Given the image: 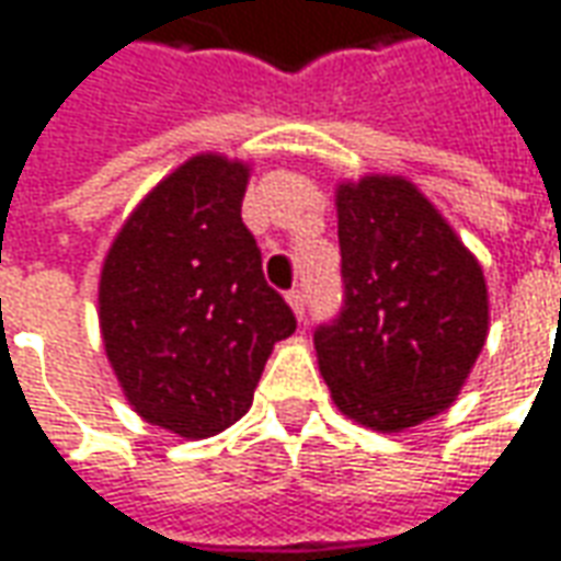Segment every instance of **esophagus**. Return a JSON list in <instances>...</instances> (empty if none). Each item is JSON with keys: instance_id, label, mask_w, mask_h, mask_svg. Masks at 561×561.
I'll use <instances>...</instances> for the list:
<instances>
[{"instance_id": "esophagus-1", "label": "esophagus", "mask_w": 561, "mask_h": 561, "mask_svg": "<svg viewBox=\"0 0 561 561\" xmlns=\"http://www.w3.org/2000/svg\"><path fill=\"white\" fill-rule=\"evenodd\" d=\"M287 302H289V308H293V314L302 320L305 318V296H302V289H289Z\"/></svg>"}]
</instances>
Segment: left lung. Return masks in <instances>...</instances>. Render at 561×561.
I'll return each instance as SVG.
<instances>
[{
	"mask_svg": "<svg viewBox=\"0 0 561 561\" xmlns=\"http://www.w3.org/2000/svg\"><path fill=\"white\" fill-rule=\"evenodd\" d=\"M345 305L314 332L339 412L400 434L449 409L489 335L480 259L419 185L366 173L335 188Z\"/></svg>",
	"mask_w": 561,
	"mask_h": 561,
	"instance_id": "obj_1",
	"label": "left lung"
}]
</instances>
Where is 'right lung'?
Instances as JSON below:
<instances>
[{
    "instance_id": "add662e5",
    "label": "right lung",
    "mask_w": 561,
    "mask_h": 561,
    "mask_svg": "<svg viewBox=\"0 0 561 561\" xmlns=\"http://www.w3.org/2000/svg\"><path fill=\"white\" fill-rule=\"evenodd\" d=\"M247 183V161L192 156L130 210L100 268V335L125 400L185 439L247 415L274 345L296 332L241 219Z\"/></svg>"
}]
</instances>
